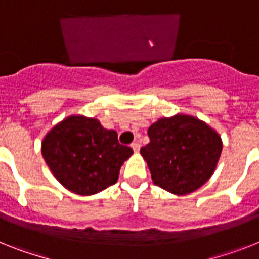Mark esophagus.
<instances>
[{"mask_svg": "<svg viewBox=\"0 0 259 259\" xmlns=\"http://www.w3.org/2000/svg\"><path fill=\"white\" fill-rule=\"evenodd\" d=\"M132 149H134V152H136L138 153L139 152V149H140V144H139V143H132Z\"/></svg>", "mask_w": 259, "mask_h": 259, "instance_id": "esophagus-1", "label": "esophagus"}]
</instances>
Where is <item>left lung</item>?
<instances>
[{"instance_id": "left-lung-1", "label": "left lung", "mask_w": 259, "mask_h": 259, "mask_svg": "<svg viewBox=\"0 0 259 259\" xmlns=\"http://www.w3.org/2000/svg\"><path fill=\"white\" fill-rule=\"evenodd\" d=\"M148 136L140 153L153 183L179 196L202 187L221 156V136L191 115L161 117L148 128Z\"/></svg>"}]
</instances>
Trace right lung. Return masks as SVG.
Returning <instances> with one entry per match:
<instances>
[{
	"mask_svg": "<svg viewBox=\"0 0 259 259\" xmlns=\"http://www.w3.org/2000/svg\"><path fill=\"white\" fill-rule=\"evenodd\" d=\"M134 153L117 142L95 117L71 115L51 128L42 142V156L59 183L80 196L114 185L120 166Z\"/></svg>",
	"mask_w": 259,
	"mask_h": 259,
	"instance_id": "obj_1",
	"label": "right lung"
}]
</instances>
